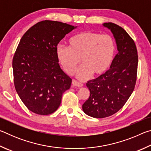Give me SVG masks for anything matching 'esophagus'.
I'll return each mask as SVG.
<instances>
[{
    "mask_svg": "<svg viewBox=\"0 0 151 151\" xmlns=\"http://www.w3.org/2000/svg\"><path fill=\"white\" fill-rule=\"evenodd\" d=\"M72 85L73 86H78V87H82V86H83V85L81 83H78L75 80H73L72 82Z\"/></svg>",
    "mask_w": 151,
    "mask_h": 151,
    "instance_id": "1",
    "label": "esophagus"
}]
</instances>
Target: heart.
Wrapping results in <instances>:
<instances>
[{"label": "heart", "instance_id": "b5f03b06", "mask_svg": "<svg viewBox=\"0 0 151 151\" xmlns=\"http://www.w3.org/2000/svg\"><path fill=\"white\" fill-rule=\"evenodd\" d=\"M68 47L58 45L56 48L58 62L68 75L75 73L80 58L82 65L76 76L85 80L100 76L109 69L115 57L116 44L113 38L92 31H83L74 35L68 40Z\"/></svg>", "mask_w": 151, "mask_h": 151}]
</instances>
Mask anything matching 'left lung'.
<instances>
[{"mask_svg": "<svg viewBox=\"0 0 151 151\" xmlns=\"http://www.w3.org/2000/svg\"><path fill=\"white\" fill-rule=\"evenodd\" d=\"M103 26L112 32L118 53L110 69L87 82L90 96L82 106L86 114L99 119L112 115L126 103L134 88L138 66L136 45L129 34L112 22Z\"/></svg>", "mask_w": 151, "mask_h": 151, "instance_id": "1", "label": "left lung"}]
</instances>
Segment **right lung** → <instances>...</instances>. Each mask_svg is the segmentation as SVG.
<instances>
[{
  "mask_svg": "<svg viewBox=\"0 0 151 151\" xmlns=\"http://www.w3.org/2000/svg\"><path fill=\"white\" fill-rule=\"evenodd\" d=\"M77 27L43 20L22 36L12 60L17 94L28 109L47 115L59 107L72 79L58 64L56 48L65 35Z\"/></svg>",
  "mask_w": 151,
  "mask_h": 151,
  "instance_id": "obj_1",
  "label": "right lung"
}]
</instances>
